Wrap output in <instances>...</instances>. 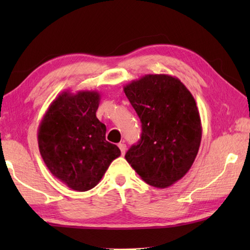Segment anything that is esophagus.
<instances>
[{"label": "esophagus", "instance_id": "34e87169", "mask_svg": "<svg viewBox=\"0 0 250 250\" xmlns=\"http://www.w3.org/2000/svg\"><path fill=\"white\" fill-rule=\"evenodd\" d=\"M118 146H119V149L121 151V154L125 155V151H126V146L125 145V143H119V145H118Z\"/></svg>", "mask_w": 250, "mask_h": 250}]
</instances>
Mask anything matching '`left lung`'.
<instances>
[{
  "instance_id": "8db88e82",
  "label": "left lung",
  "mask_w": 250,
  "mask_h": 250,
  "mask_svg": "<svg viewBox=\"0 0 250 250\" xmlns=\"http://www.w3.org/2000/svg\"><path fill=\"white\" fill-rule=\"evenodd\" d=\"M142 124L141 139L125 160L141 179L166 188L193 166L202 140V122L191 92L176 77L149 74L124 87Z\"/></svg>"
}]
</instances>
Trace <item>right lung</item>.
I'll return each mask as SVG.
<instances>
[{
  "mask_svg": "<svg viewBox=\"0 0 250 250\" xmlns=\"http://www.w3.org/2000/svg\"><path fill=\"white\" fill-rule=\"evenodd\" d=\"M100 94L62 91L45 112L37 130L42 158L50 173L74 191L99 183L120 149L105 140V125L96 116Z\"/></svg>",
  "mask_w": 250,
  "mask_h": 250,
  "instance_id": "right-lung-1",
  "label": "right lung"
}]
</instances>
